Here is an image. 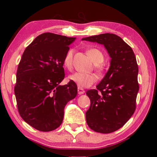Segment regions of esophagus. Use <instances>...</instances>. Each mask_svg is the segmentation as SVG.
<instances>
[{
    "instance_id": "esophagus-1",
    "label": "esophagus",
    "mask_w": 157,
    "mask_h": 157,
    "mask_svg": "<svg viewBox=\"0 0 157 157\" xmlns=\"http://www.w3.org/2000/svg\"><path fill=\"white\" fill-rule=\"evenodd\" d=\"M77 92H78L79 95H82V94L85 93L84 89L81 88V87H78V88H77Z\"/></svg>"
}]
</instances>
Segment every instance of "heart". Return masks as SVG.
Wrapping results in <instances>:
<instances>
[{"label":"heart","instance_id":"b5f03b06","mask_svg":"<svg viewBox=\"0 0 157 157\" xmlns=\"http://www.w3.org/2000/svg\"><path fill=\"white\" fill-rule=\"evenodd\" d=\"M73 52L74 51L72 49L69 50L65 54V57L63 60L64 67L68 70L71 69L72 66ZM87 53L93 63L95 64L96 69L99 71L101 70V67L100 64L104 61V55L102 52L95 48H92L87 50ZM69 80L76 84L79 87L85 88V87H90L95 82L96 77L93 74L77 72L70 75L69 76Z\"/></svg>","mask_w":157,"mask_h":157}]
</instances>
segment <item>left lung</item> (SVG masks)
I'll use <instances>...</instances> for the list:
<instances>
[{"label":"left lung","mask_w":157,"mask_h":157,"mask_svg":"<svg viewBox=\"0 0 157 157\" xmlns=\"http://www.w3.org/2000/svg\"><path fill=\"white\" fill-rule=\"evenodd\" d=\"M82 40L103 45L111 59L97 89L86 93L90 100L85 113L87 124L96 132H114L126 124L136 110L139 86L135 54L130 46L113 33H102Z\"/></svg>","instance_id":"left-lung-1"}]
</instances>
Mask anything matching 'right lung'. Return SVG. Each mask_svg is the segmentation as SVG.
Here are the masks:
<instances>
[{"label": "right lung", "mask_w": 157, "mask_h": 157, "mask_svg": "<svg viewBox=\"0 0 157 157\" xmlns=\"http://www.w3.org/2000/svg\"><path fill=\"white\" fill-rule=\"evenodd\" d=\"M75 37L44 33L26 48L18 64L14 88L18 110L25 122L41 131L62 123L67 103L76 97L77 85L64 78L63 60Z\"/></svg>", "instance_id": "add662e5"}]
</instances>
